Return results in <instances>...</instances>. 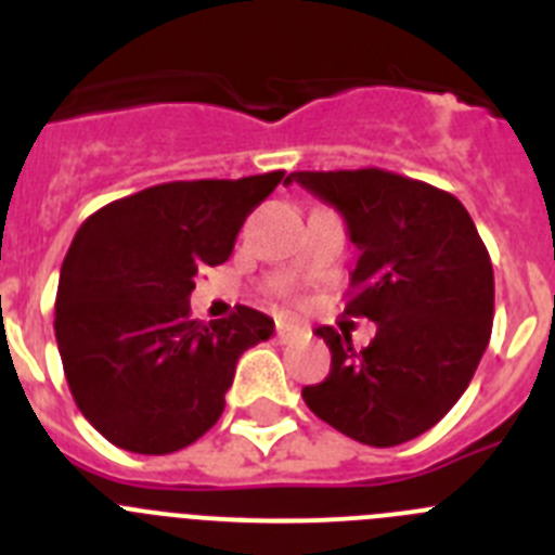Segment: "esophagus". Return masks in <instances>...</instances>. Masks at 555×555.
I'll return each instance as SVG.
<instances>
[{"label":"esophagus","mask_w":555,"mask_h":555,"mask_svg":"<svg viewBox=\"0 0 555 555\" xmlns=\"http://www.w3.org/2000/svg\"><path fill=\"white\" fill-rule=\"evenodd\" d=\"M278 338H281L283 345H288V341H294V338H300L302 333V327L300 325H294V322H278Z\"/></svg>","instance_id":"obj_1"}]
</instances>
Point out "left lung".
Listing matches in <instances>:
<instances>
[{
    "mask_svg": "<svg viewBox=\"0 0 555 555\" xmlns=\"http://www.w3.org/2000/svg\"><path fill=\"white\" fill-rule=\"evenodd\" d=\"M345 217L361 249L347 317L377 325L361 352L320 327L331 372L302 389L313 414L370 448L434 428L473 380L492 336L494 272L467 208L436 185L386 169L292 171Z\"/></svg>",
    "mask_w": 555,
    "mask_h": 555,
    "instance_id": "1",
    "label": "left lung"
}]
</instances>
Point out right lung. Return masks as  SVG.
<instances>
[{"mask_svg": "<svg viewBox=\"0 0 555 555\" xmlns=\"http://www.w3.org/2000/svg\"><path fill=\"white\" fill-rule=\"evenodd\" d=\"M283 175L160 183L80 224L61 267L55 338L77 409L107 442L164 455L217 425L238 358L274 322L247 306L191 320L194 274L228 261Z\"/></svg>", "mask_w": 555, "mask_h": 555, "instance_id": "obj_1", "label": "right lung"}]
</instances>
